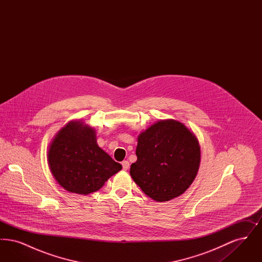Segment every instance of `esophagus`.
<instances>
[{"mask_svg":"<svg viewBox=\"0 0 262 262\" xmlns=\"http://www.w3.org/2000/svg\"><path fill=\"white\" fill-rule=\"evenodd\" d=\"M122 165H123V169H124L125 171H126V170L129 168V163H128V161H123Z\"/></svg>","mask_w":262,"mask_h":262,"instance_id":"obj_1","label":"esophagus"}]
</instances>
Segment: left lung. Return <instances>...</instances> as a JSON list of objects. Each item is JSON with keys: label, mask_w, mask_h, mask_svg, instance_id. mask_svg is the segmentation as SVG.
Masks as SVG:
<instances>
[{"label": "left lung", "mask_w": 262, "mask_h": 262, "mask_svg": "<svg viewBox=\"0 0 262 262\" xmlns=\"http://www.w3.org/2000/svg\"><path fill=\"white\" fill-rule=\"evenodd\" d=\"M137 162L129 174L141 190L158 202L183 194L194 181L200 165L195 135L176 120H161L137 137Z\"/></svg>", "instance_id": "obj_1"}]
</instances>
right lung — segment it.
<instances>
[{"label": "right lung", "mask_w": 262, "mask_h": 262, "mask_svg": "<svg viewBox=\"0 0 262 262\" xmlns=\"http://www.w3.org/2000/svg\"><path fill=\"white\" fill-rule=\"evenodd\" d=\"M51 173L69 192L89 194L122 170L97 144L96 132L81 120L69 122L57 133L48 149Z\"/></svg>", "instance_id": "1"}]
</instances>
